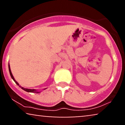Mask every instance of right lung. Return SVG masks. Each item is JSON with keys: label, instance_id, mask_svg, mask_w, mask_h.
I'll use <instances>...</instances> for the list:
<instances>
[{"label": "right lung", "instance_id": "obj_1", "mask_svg": "<svg viewBox=\"0 0 125 125\" xmlns=\"http://www.w3.org/2000/svg\"><path fill=\"white\" fill-rule=\"evenodd\" d=\"M8 69H9V72H10V75H11V78H12L13 81H14L15 82V83H16V84L18 85H19V86L20 87V88H21L22 89L24 90H25V91H26V92H31V93H40V92H37V90H36L35 89H26V88H23V87H21V86H20L19 84V83H18V82H17V81H16V80H15V78H14V77H13L12 74L11 69H10V66L9 64H8Z\"/></svg>", "mask_w": 125, "mask_h": 125}]
</instances>
